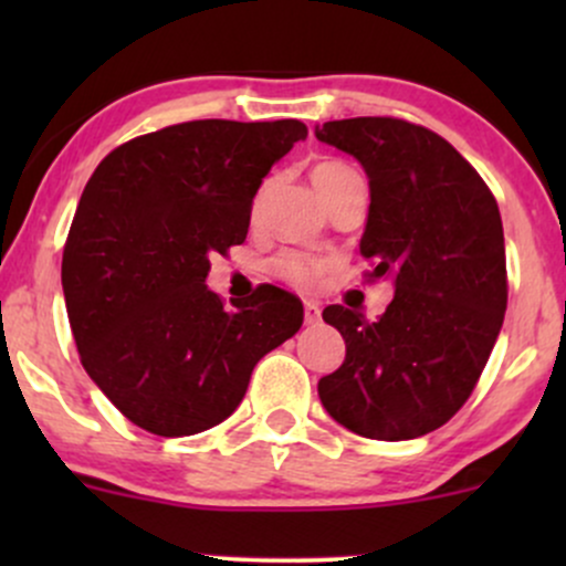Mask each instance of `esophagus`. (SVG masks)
Here are the masks:
<instances>
[{"instance_id": "obj_1", "label": "esophagus", "mask_w": 566, "mask_h": 566, "mask_svg": "<svg viewBox=\"0 0 566 566\" xmlns=\"http://www.w3.org/2000/svg\"><path fill=\"white\" fill-rule=\"evenodd\" d=\"M305 324H319V319H322V311H319V305L316 303H311V301H305Z\"/></svg>"}]
</instances>
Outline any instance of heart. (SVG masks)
<instances>
[{
    "label": "heart",
    "instance_id": "1",
    "mask_svg": "<svg viewBox=\"0 0 566 566\" xmlns=\"http://www.w3.org/2000/svg\"><path fill=\"white\" fill-rule=\"evenodd\" d=\"M354 172H356L354 167L343 165V161H337V159H327V161H319V165L314 167L311 180H314V186L319 188V193L324 199L337 184H340L343 178H348V175H354ZM271 269H274V274L279 279H284V282L292 284V287H311V284H316V279L322 276L324 261L308 255V252H282V255L274 258Z\"/></svg>",
    "mask_w": 566,
    "mask_h": 566
}]
</instances>
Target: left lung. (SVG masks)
<instances>
[{
	"instance_id": "1",
	"label": "left lung",
	"mask_w": 566,
	"mask_h": 566,
	"mask_svg": "<svg viewBox=\"0 0 566 566\" xmlns=\"http://www.w3.org/2000/svg\"><path fill=\"white\" fill-rule=\"evenodd\" d=\"M316 138L365 167L359 250L394 301L378 319L327 305L346 361L319 380L348 431L401 441L437 431L465 405L503 327L509 282L497 201L441 135L391 116L324 122Z\"/></svg>"
}]
</instances>
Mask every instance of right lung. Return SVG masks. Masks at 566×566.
I'll use <instances>...</instances> for the list:
<instances>
[{
    "mask_svg": "<svg viewBox=\"0 0 566 566\" xmlns=\"http://www.w3.org/2000/svg\"><path fill=\"white\" fill-rule=\"evenodd\" d=\"M303 122L199 119L114 148L84 186L61 282L82 367L112 405L157 437L223 423L269 350L303 324L290 292L223 308L210 255L242 244L252 199Z\"/></svg>",
    "mask_w": 566,
    "mask_h": 566,
    "instance_id": "1",
    "label": "right lung"
}]
</instances>
